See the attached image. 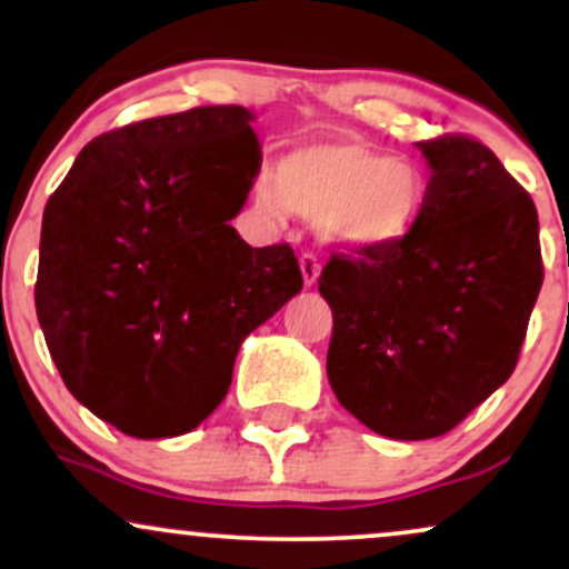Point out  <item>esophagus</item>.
I'll use <instances>...</instances> for the list:
<instances>
[{
  "label": "esophagus",
  "instance_id": "1",
  "mask_svg": "<svg viewBox=\"0 0 569 569\" xmlns=\"http://www.w3.org/2000/svg\"><path fill=\"white\" fill-rule=\"evenodd\" d=\"M299 270H302L305 286H316L318 276H321V262H318V257H316V253L305 251L302 257H299Z\"/></svg>",
  "mask_w": 569,
  "mask_h": 569
}]
</instances>
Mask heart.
<instances>
[{
    "label": "heart",
    "instance_id": "obj_1",
    "mask_svg": "<svg viewBox=\"0 0 569 569\" xmlns=\"http://www.w3.org/2000/svg\"><path fill=\"white\" fill-rule=\"evenodd\" d=\"M426 198V176L415 162L356 141L291 149L257 192L262 211L278 217L286 206L318 219L326 238L348 248L401 243L420 221Z\"/></svg>",
    "mask_w": 569,
    "mask_h": 569
}]
</instances>
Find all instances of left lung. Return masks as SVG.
<instances>
[{
  "label": "left lung",
  "mask_w": 569,
  "mask_h": 569,
  "mask_svg": "<svg viewBox=\"0 0 569 569\" xmlns=\"http://www.w3.org/2000/svg\"><path fill=\"white\" fill-rule=\"evenodd\" d=\"M430 166L420 221L401 243L331 253L326 375L375 433H449L519 361L543 286L538 211L495 152L462 133L417 141Z\"/></svg>",
  "instance_id": "1"
}]
</instances>
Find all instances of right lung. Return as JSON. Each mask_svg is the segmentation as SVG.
I'll list each match as a JSON object with an SVG mask.
<instances>
[{
	"instance_id": "add662e5",
	"label": "right lung",
	"mask_w": 569,
	"mask_h": 569,
	"mask_svg": "<svg viewBox=\"0 0 569 569\" xmlns=\"http://www.w3.org/2000/svg\"><path fill=\"white\" fill-rule=\"evenodd\" d=\"M251 120L194 107L109 130L44 206V342L71 396L133 439L198 428L243 339L302 291L289 243L251 248L230 224L259 171Z\"/></svg>"
}]
</instances>
